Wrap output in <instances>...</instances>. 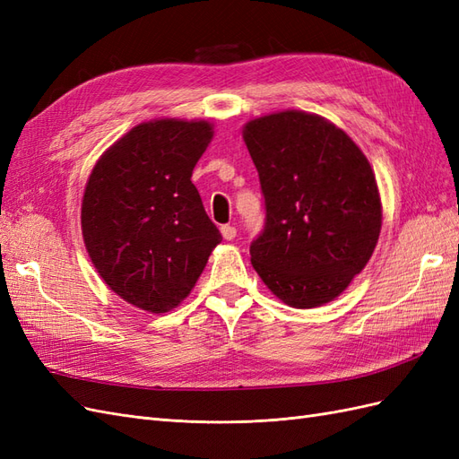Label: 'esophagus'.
Returning a JSON list of instances; mask_svg holds the SVG:
<instances>
[{
    "instance_id": "obj_1",
    "label": "esophagus",
    "mask_w": 459,
    "mask_h": 459,
    "mask_svg": "<svg viewBox=\"0 0 459 459\" xmlns=\"http://www.w3.org/2000/svg\"><path fill=\"white\" fill-rule=\"evenodd\" d=\"M220 231H221V238H224L226 241L235 239V235H238V230H235L233 226H221Z\"/></svg>"
}]
</instances>
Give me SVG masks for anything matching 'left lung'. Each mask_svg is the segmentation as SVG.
Wrapping results in <instances>:
<instances>
[{
	"label": "left lung",
	"mask_w": 459,
	"mask_h": 459,
	"mask_svg": "<svg viewBox=\"0 0 459 459\" xmlns=\"http://www.w3.org/2000/svg\"><path fill=\"white\" fill-rule=\"evenodd\" d=\"M243 140L266 201L253 268L289 307H324L377 247L383 204L371 164L331 120L295 108L248 120Z\"/></svg>",
	"instance_id": "obj_1"
}]
</instances>
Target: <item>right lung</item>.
I'll use <instances>...</instances> for the list:
<instances>
[{"mask_svg":"<svg viewBox=\"0 0 459 459\" xmlns=\"http://www.w3.org/2000/svg\"><path fill=\"white\" fill-rule=\"evenodd\" d=\"M212 137L208 120L152 118L110 145L88 178L86 251L107 287L135 308L179 307L221 241L191 182Z\"/></svg>","mask_w":459,"mask_h":459,"instance_id":"add662e5","label":"right lung"}]
</instances>
